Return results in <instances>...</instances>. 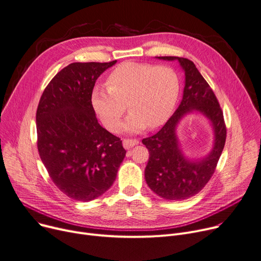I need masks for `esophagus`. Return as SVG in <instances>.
Wrapping results in <instances>:
<instances>
[{
  "label": "esophagus",
  "instance_id": "esophagus-1",
  "mask_svg": "<svg viewBox=\"0 0 261 261\" xmlns=\"http://www.w3.org/2000/svg\"><path fill=\"white\" fill-rule=\"evenodd\" d=\"M138 143H140V142H138L137 140H124L123 141V146H124L125 149L128 150V149L138 145Z\"/></svg>",
  "mask_w": 261,
  "mask_h": 261
}]
</instances>
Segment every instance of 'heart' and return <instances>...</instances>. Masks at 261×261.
<instances>
[{
  "label": "heart",
  "instance_id": "b5f03b06",
  "mask_svg": "<svg viewBox=\"0 0 261 261\" xmlns=\"http://www.w3.org/2000/svg\"><path fill=\"white\" fill-rule=\"evenodd\" d=\"M107 87L96 86L91 92L92 107L102 125L116 132L127 103L130 113L121 130L138 133L168 119L178 97L179 81L169 66L125 62L109 74Z\"/></svg>",
  "mask_w": 261,
  "mask_h": 261
}]
</instances>
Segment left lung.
<instances>
[{
  "label": "left lung",
  "instance_id": "left-lung-1",
  "mask_svg": "<svg viewBox=\"0 0 261 261\" xmlns=\"http://www.w3.org/2000/svg\"><path fill=\"white\" fill-rule=\"evenodd\" d=\"M178 61L185 71V88L178 108L165 126L143 144L150 156L145 179L154 193L167 200H185L196 195L212 177L222 153L227 129L218 100L192 61L178 57H156ZM200 113L210 121L215 134L212 151L201 159H187L180 149L176 128L189 113Z\"/></svg>",
  "mask_w": 261,
  "mask_h": 261
}]
</instances>
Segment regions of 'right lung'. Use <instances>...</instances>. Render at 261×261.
<instances>
[{"instance_id":"obj_1","label":"right lung","mask_w":261,"mask_h":261,"mask_svg":"<svg viewBox=\"0 0 261 261\" xmlns=\"http://www.w3.org/2000/svg\"><path fill=\"white\" fill-rule=\"evenodd\" d=\"M109 63H72L45 88L37 110L38 150L52 181L77 201H90L113 185L126 150L102 128L91 103Z\"/></svg>"}]
</instances>
